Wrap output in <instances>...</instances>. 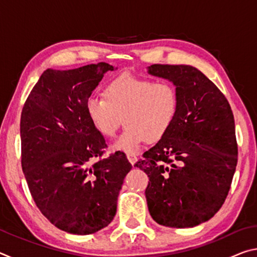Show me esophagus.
I'll return each instance as SVG.
<instances>
[{"mask_svg":"<svg viewBox=\"0 0 257 257\" xmlns=\"http://www.w3.org/2000/svg\"><path fill=\"white\" fill-rule=\"evenodd\" d=\"M127 158H128V160H129V162L132 163L133 165L136 163V161H137V156L135 155V154H127Z\"/></svg>","mask_w":257,"mask_h":257,"instance_id":"34e87169","label":"esophagus"}]
</instances>
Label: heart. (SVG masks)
Returning <instances> with one entry per match:
<instances>
[{
	"label": "heart",
	"instance_id": "1",
	"mask_svg": "<svg viewBox=\"0 0 257 257\" xmlns=\"http://www.w3.org/2000/svg\"><path fill=\"white\" fill-rule=\"evenodd\" d=\"M178 92L170 81H152L133 75H122L105 87L104 97L87 101V114L102 136L113 138L122 120L125 130L114 149L136 153L146 141L158 142L175 121Z\"/></svg>",
	"mask_w": 257,
	"mask_h": 257
}]
</instances>
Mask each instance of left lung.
I'll list each match as a JSON object with an SVG mask.
<instances>
[{"label": "left lung", "instance_id": "8db88e82", "mask_svg": "<svg viewBox=\"0 0 257 257\" xmlns=\"http://www.w3.org/2000/svg\"><path fill=\"white\" fill-rule=\"evenodd\" d=\"M149 72L172 81L179 103L170 129L135 167L150 179L145 195L153 220L195 227L210 220L228 196L238 161L233 113L196 68L152 64Z\"/></svg>", "mask_w": 257, "mask_h": 257}]
</instances>
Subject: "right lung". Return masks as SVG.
<instances>
[{
    "label": "right lung",
    "mask_w": 257,
    "mask_h": 257,
    "mask_svg": "<svg viewBox=\"0 0 257 257\" xmlns=\"http://www.w3.org/2000/svg\"><path fill=\"white\" fill-rule=\"evenodd\" d=\"M105 62L47 69L21 112V167L33 199L56 228L89 234L111 223L132 164L107 145L87 114V101L107 71Z\"/></svg>",
    "instance_id": "add662e5"
}]
</instances>
